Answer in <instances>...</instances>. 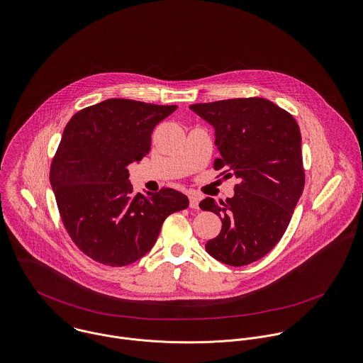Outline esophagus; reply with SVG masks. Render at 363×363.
Returning a JSON list of instances; mask_svg holds the SVG:
<instances>
[{
    "label": "esophagus",
    "instance_id": "1",
    "mask_svg": "<svg viewBox=\"0 0 363 363\" xmlns=\"http://www.w3.org/2000/svg\"><path fill=\"white\" fill-rule=\"evenodd\" d=\"M189 206L192 209H198L199 208V198L196 195H189Z\"/></svg>",
    "mask_w": 363,
    "mask_h": 363
}]
</instances>
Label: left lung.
I'll return each mask as SVG.
<instances>
[{
  "instance_id": "8db88e82",
  "label": "left lung",
  "mask_w": 363,
  "mask_h": 363,
  "mask_svg": "<svg viewBox=\"0 0 363 363\" xmlns=\"http://www.w3.org/2000/svg\"><path fill=\"white\" fill-rule=\"evenodd\" d=\"M215 126V171L235 177L234 196L199 206L221 218L206 242L220 262L244 267L265 257L285 234L304 189L301 135L288 111L265 98H234L189 106Z\"/></svg>"
}]
</instances>
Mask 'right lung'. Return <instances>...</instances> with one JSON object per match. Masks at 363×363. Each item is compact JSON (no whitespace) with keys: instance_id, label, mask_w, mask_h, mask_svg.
<instances>
[{"instance_id":"right-lung-1","label":"right lung","mask_w":363,"mask_h":363,"mask_svg":"<svg viewBox=\"0 0 363 363\" xmlns=\"http://www.w3.org/2000/svg\"><path fill=\"white\" fill-rule=\"evenodd\" d=\"M177 105L112 98L78 111L50 164L59 213L74 244L108 267L136 262L152 248L164 220L189 206L171 188L135 194L128 167L150 151L154 128Z\"/></svg>"}]
</instances>
